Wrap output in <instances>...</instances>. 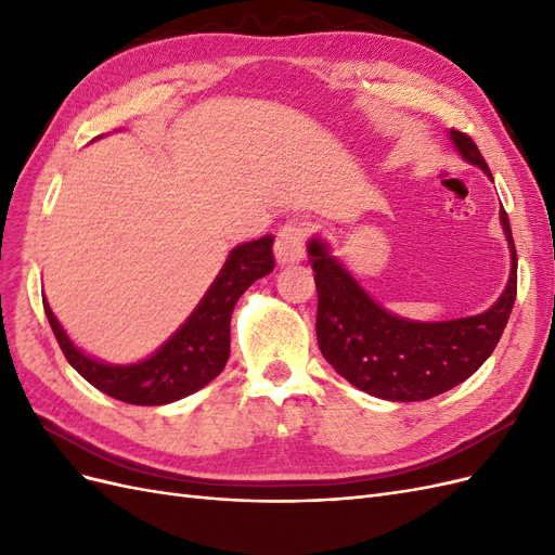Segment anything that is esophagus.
Masks as SVG:
<instances>
[{
	"instance_id": "esophagus-1",
	"label": "esophagus",
	"mask_w": 555,
	"mask_h": 555,
	"mask_svg": "<svg viewBox=\"0 0 555 555\" xmlns=\"http://www.w3.org/2000/svg\"><path fill=\"white\" fill-rule=\"evenodd\" d=\"M306 243H308V227L304 222H287L284 227H280L275 245H273L278 263L287 266L304 259Z\"/></svg>"
}]
</instances>
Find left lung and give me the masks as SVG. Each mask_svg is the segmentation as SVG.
<instances>
[{
  "instance_id": "1",
  "label": "left lung",
  "mask_w": 555,
  "mask_h": 555,
  "mask_svg": "<svg viewBox=\"0 0 555 555\" xmlns=\"http://www.w3.org/2000/svg\"><path fill=\"white\" fill-rule=\"evenodd\" d=\"M459 153L491 176L477 143L451 129ZM502 227L512 247V275L498 304L483 314L418 324L382 310L345 268L312 241L308 251L317 287V343L335 373L384 400H428L465 382L493 354L516 298V247L505 208Z\"/></svg>"
}]
</instances>
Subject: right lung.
<instances>
[{
  "mask_svg": "<svg viewBox=\"0 0 555 555\" xmlns=\"http://www.w3.org/2000/svg\"><path fill=\"white\" fill-rule=\"evenodd\" d=\"M273 268L271 236L233 249L184 326L157 354L137 365H106L80 354L46 300L43 310L66 361L99 391L129 405H166L198 391L224 371L231 351V312L249 284Z\"/></svg>",
  "mask_w": 555,
  "mask_h": 555,
  "instance_id": "1",
  "label": "right lung"
}]
</instances>
